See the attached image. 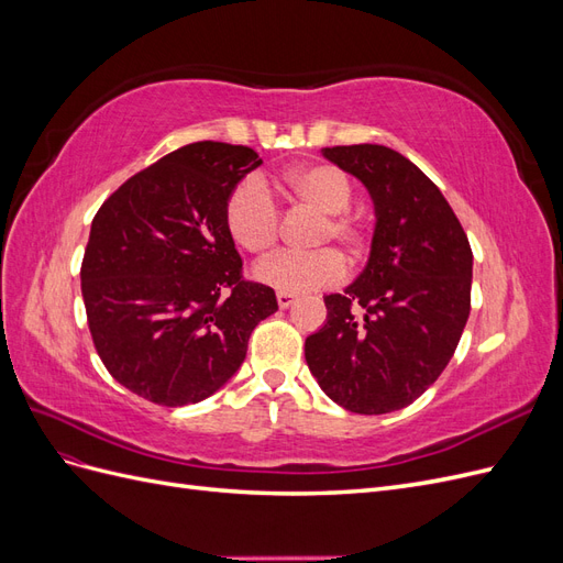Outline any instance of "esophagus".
Instances as JSON below:
<instances>
[{
    "label": "esophagus",
    "mask_w": 563,
    "mask_h": 563,
    "mask_svg": "<svg viewBox=\"0 0 563 563\" xmlns=\"http://www.w3.org/2000/svg\"><path fill=\"white\" fill-rule=\"evenodd\" d=\"M294 300H296V296H294V294H286V291H277V302H279V308H282V310H286V308H291V305H294Z\"/></svg>",
    "instance_id": "34e87169"
}]
</instances>
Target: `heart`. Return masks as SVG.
<instances>
[{"instance_id": "1", "label": "heart", "mask_w": 563, "mask_h": 563, "mask_svg": "<svg viewBox=\"0 0 563 563\" xmlns=\"http://www.w3.org/2000/svg\"><path fill=\"white\" fill-rule=\"evenodd\" d=\"M275 187L288 199L308 203L323 218L314 232L312 246H331L356 263L368 246V234L362 220L347 213L354 187L345 172L333 164H308L275 180ZM279 207L261 178H246L234 187L225 201V225L236 246L253 255H263L277 244ZM345 263L331 249L312 253L284 251L255 265L253 277L275 291L302 294L312 288L331 286L343 279Z\"/></svg>"}]
</instances>
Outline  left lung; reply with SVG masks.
Wrapping results in <instances>:
<instances>
[{"instance_id":"left-lung-1","label":"left lung","mask_w":563,"mask_h":563,"mask_svg":"<svg viewBox=\"0 0 563 563\" xmlns=\"http://www.w3.org/2000/svg\"><path fill=\"white\" fill-rule=\"evenodd\" d=\"M321 155L364 183L376 230L362 275L323 298L327 323L305 340V362L347 411H399L441 376L460 343L472 249L439 187L397 150L364 143Z\"/></svg>"}]
</instances>
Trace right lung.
Instances as JSON below:
<instances>
[{
    "label": "right lung",
    "instance_id": "add662e5",
    "mask_svg": "<svg viewBox=\"0 0 563 563\" xmlns=\"http://www.w3.org/2000/svg\"><path fill=\"white\" fill-rule=\"evenodd\" d=\"M263 159L201 141L131 176L98 209L81 261L89 331L110 376L152 404L211 397L242 366L251 331L277 312L246 282L225 201Z\"/></svg>",
    "mask_w": 563,
    "mask_h": 563
}]
</instances>
